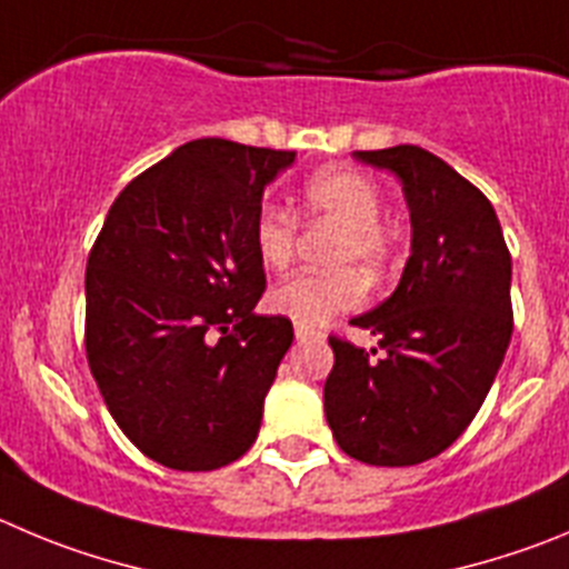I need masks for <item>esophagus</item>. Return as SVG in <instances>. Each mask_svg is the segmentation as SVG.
Masks as SVG:
<instances>
[{
  "instance_id": "34e87169",
  "label": "esophagus",
  "mask_w": 569,
  "mask_h": 569,
  "mask_svg": "<svg viewBox=\"0 0 569 569\" xmlns=\"http://www.w3.org/2000/svg\"><path fill=\"white\" fill-rule=\"evenodd\" d=\"M295 337H297V342H306V339H320L322 333H320V331H315V328L295 326Z\"/></svg>"
}]
</instances>
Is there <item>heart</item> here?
Returning a JSON list of instances; mask_svg holds the SVG:
<instances>
[{
	"label": "heart",
	"mask_w": 569,
	"mask_h": 569,
	"mask_svg": "<svg viewBox=\"0 0 569 569\" xmlns=\"http://www.w3.org/2000/svg\"><path fill=\"white\" fill-rule=\"evenodd\" d=\"M297 210L306 221H331L342 236L333 247V263L348 267L359 263L365 269H379L390 254V238L381 230L379 219L385 210L379 188L365 173L353 168H326L315 173L300 188ZM297 224L289 212L278 207H263L254 219L252 241L258 260L269 272H280L295 254ZM368 295V283L357 269H337L328 274H300L278 286L269 297L274 315L286 317L295 326L320 328L331 317L357 309Z\"/></svg>",
	"instance_id": "heart-1"
}]
</instances>
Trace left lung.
I'll return each instance as SVG.
<instances>
[{
	"mask_svg": "<svg viewBox=\"0 0 569 569\" xmlns=\"http://www.w3.org/2000/svg\"><path fill=\"white\" fill-rule=\"evenodd\" d=\"M392 173L410 207L396 291L350 320L379 339H328L326 418L339 449L370 466H416L455 443L486 401L513 331L511 254L491 201L418 146L353 151Z\"/></svg>",
	"mask_w": 569,
	"mask_h": 569,
	"instance_id": "left-lung-1",
	"label": "left lung"
}]
</instances>
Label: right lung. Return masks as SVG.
<instances>
[{
    "instance_id": "right-lung-1",
    "label": "right lung",
    "mask_w": 569,
    "mask_h": 569,
    "mask_svg": "<svg viewBox=\"0 0 569 569\" xmlns=\"http://www.w3.org/2000/svg\"><path fill=\"white\" fill-rule=\"evenodd\" d=\"M295 151L193 140L126 184L87 263V357L126 438L177 471H212L254 443L291 348L252 230Z\"/></svg>"
}]
</instances>
